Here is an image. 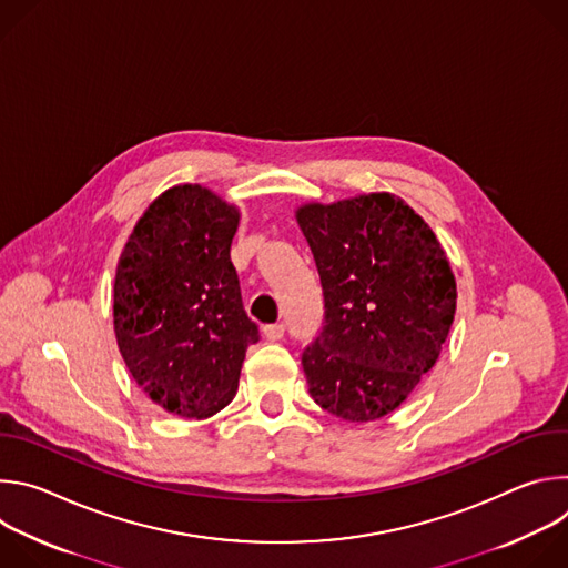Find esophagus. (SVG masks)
Masks as SVG:
<instances>
[{
  "instance_id": "obj_1",
  "label": "esophagus",
  "mask_w": 568,
  "mask_h": 568,
  "mask_svg": "<svg viewBox=\"0 0 568 568\" xmlns=\"http://www.w3.org/2000/svg\"><path fill=\"white\" fill-rule=\"evenodd\" d=\"M263 335H265V339H270V342H278V339H283V335H285V326H283V323H274V326H265V328H263Z\"/></svg>"
}]
</instances>
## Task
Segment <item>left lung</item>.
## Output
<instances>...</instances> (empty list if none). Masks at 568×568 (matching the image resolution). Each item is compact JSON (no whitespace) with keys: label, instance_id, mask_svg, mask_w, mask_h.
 <instances>
[{"label":"left lung","instance_id":"obj_1","mask_svg":"<svg viewBox=\"0 0 568 568\" xmlns=\"http://www.w3.org/2000/svg\"><path fill=\"white\" fill-rule=\"evenodd\" d=\"M296 222L326 310L301 357L310 395L348 423L379 420L434 368L449 335L456 281L445 250L390 193L310 202Z\"/></svg>","mask_w":568,"mask_h":568}]
</instances>
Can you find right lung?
<instances>
[{
  "mask_svg": "<svg viewBox=\"0 0 568 568\" xmlns=\"http://www.w3.org/2000/svg\"><path fill=\"white\" fill-rule=\"evenodd\" d=\"M237 222L213 191L173 186L139 217L116 265L121 357L154 404L186 420L226 407L258 342L229 256Z\"/></svg>",
  "mask_w": 568,
  "mask_h": 568,
  "instance_id": "add662e5",
  "label": "right lung"
}]
</instances>
